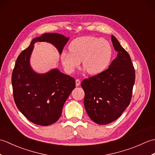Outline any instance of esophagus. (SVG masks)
<instances>
[{
    "mask_svg": "<svg viewBox=\"0 0 155 155\" xmlns=\"http://www.w3.org/2000/svg\"><path fill=\"white\" fill-rule=\"evenodd\" d=\"M76 87H78L81 84V81L79 79H77L76 80Z\"/></svg>",
    "mask_w": 155,
    "mask_h": 155,
    "instance_id": "obj_1",
    "label": "esophagus"
}]
</instances>
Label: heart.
I'll return each mask as SVG.
<instances>
[{
    "label": "heart",
    "instance_id": "1",
    "mask_svg": "<svg viewBox=\"0 0 155 155\" xmlns=\"http://www.w3.org/2000/svg\"><path fill=\"white\" fill-rule=\"evenodd\" d=\"M68 49L70 52H62L61 60L69 74L79 67L81 61L88 74H100L107 68L113 55L109 42L91 36L75 38L69 45Z\"/></svg>",
    "mask_w": 155,
    "mask_h": 155
}]
</instances>
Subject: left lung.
<instances>
[{
	"label": "left lung",
	"instance_id": "8db88e82",
	"mask_svg": "<svg viewBox=\"0 0 155 155\" xmlns=\"http://www.w3.org/2000/svg\"><path fill=\"white\" fill-rule=\"evenodd\" d=\"M111 40L117 57L107 70L81 83L85 109L98 124L110 123L120 116L130 104L135 81L129 54L113 35Z\"/></svg>",
	"mask_w": 155,
	"mask_h": 155
}]
</instances>
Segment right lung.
Returning a JSON list of instances; mask_svg holds the SVG:
<instances>
[{"instance_id": "right-lung-1", "label": "right lung", "mask_w": 155, "mask_h": 155, "mask_svg": "<svg viewBox=\"0 0 155 155\" xmlns=\"http://www.w3.org/2000/svg\"><path fill=\"white\" fill-rule=\"evenodd\" d=\"M68 40L61 34L45 33L34 38L16 59L12 74L14 100L22 114L36 124L48 126L59 119L64 103L75 88V80L57 68L45 74L32 70L29 61L34 44L50 42L61 54Z\"/></svg>"}]
</instances>
